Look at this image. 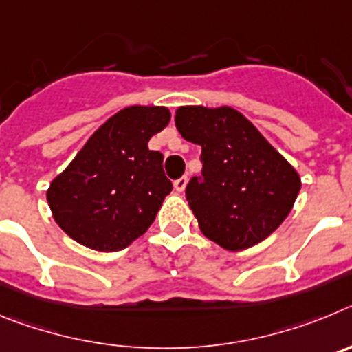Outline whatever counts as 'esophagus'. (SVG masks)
<instances>
[{"label":"esophagus","instance_id":"1","mask_svg":"<svg viewBox=\"0 0 352 352\" xmlns=\"http://www.w3.org/2000/svg\"><path fill=\"white\" fill-rule=\"evenodd\" d=\"M186 183H188V178H186V176H182V178L174 182V188L178 192H183L186 188Z\"/></svg>","mask_w":352,"mask_h":352}]
</instances>
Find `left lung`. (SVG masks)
<instances>
[{"mask_svg":"<svg viewBox=\"0 0 352 352\" xmlns=\"http://www.w3.org/2000/svg\"><path fill=\"white\" fill-rule=\"evenodd\" d=\"M174 120L183 139L203 148V178L186 186L203 234L238 252L276 231L300 194L298 170L229 105H183Z\"/></svg>","mask_w":352,"mask_h":352,"instance_id":"8db88e82","label":"left lung"}]
</instances>
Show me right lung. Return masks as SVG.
Segmentation results:
<instances>
[{"label":"right lung","mask_w":352,"mask_h":352,"mask_svg":"<svg viewBox=\"0 0 352 352\" xmlns=\"http://www.w3.org/2000/svg\"><path fill=\"white\" fill-rule=\"evenodd\" d=\"M170 121L164 105H130L93 132L79 153L51 182L47 203L56 223L74 241L118 252L153 223L173 183L149 139Z\"/></svg>","instance_id":"add662e5"}]
</instances>
